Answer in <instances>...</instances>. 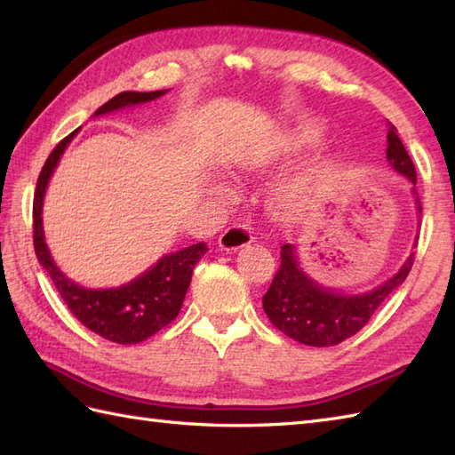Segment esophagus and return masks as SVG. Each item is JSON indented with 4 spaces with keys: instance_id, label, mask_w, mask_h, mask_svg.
<instances>
[{
    "instance_id": "34e87169",
    "label": "esophagus",
    "mask_w": 455,
    "mask_h": 455,
    "mask_svg": "<svg viewBox=\"0 0 455 455\" xmlns=\"http://www.w3.org/2000/svg\"><path fill=\"white\" fill-rule=\"evenodd\" d=\"M252 243V235L250 230L243 225H230L225 228V233L219 236V246L227 252H233V250H240Z\"/></svg>"
}]
</instances>
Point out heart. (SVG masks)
<instances>
[{"label": "heart", "instance_id": "1", "mask_svg": "<svg viewBox=\"0 0 455 455\" xmlns=\"http://www.w3.org/2000/svg\"><path fill=\"white\" fill-rule=\"evenodd\" d=\"M318 140H321V132H318V129H299L297 132H293L291 137L287 139V147L291 150H303V148H311L315 147V144H318ZM259 166H262V160H252L244 164V168L250 170V172H256Z\"/></svg>", "mask_w": 455, "mask_h": 455}]
</instances>
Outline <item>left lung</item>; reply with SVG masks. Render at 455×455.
Masks as SVG:
<instances>
[{"label":"left lung","mask_w":455,"mask_h":455,"mask_svg":"<svg viewBox=\"0 0 455 455\" xmlns=\"http://www.w3.org/2000/svg\"><path fill=\"white\" fill-rule=\"evenodd\" d=\"M387 160L395 172L417 183V170L393 124L387 132ZM412 193L417 196V191ZM417 205L422 212L419 196ZM412 262L414 252L383 285L362 295H342L315 283L299 266L295 246L283 244L282 264L262 297L264 311L277 331L295 342L316 347L336 346L370 323L377 308L407 279Z\"/></svg>","instance_id":"obj_1"}]
</instances>
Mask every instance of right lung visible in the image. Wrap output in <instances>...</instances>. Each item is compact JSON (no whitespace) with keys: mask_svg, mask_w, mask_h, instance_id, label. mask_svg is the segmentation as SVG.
I'll return each instance as SVG.
<instances>
[{"mask_svg":"<svg viewBox=\"0 0 455 455\" xmlns=\"http://www.w3.org/2000/svg\"><path fill=\"white\" fill-rule=\"evenodd\" d=\"M168 90L160 92H123L113 100L103 103L95 115L111 113L129 105L147 103L160 98ZM68 134L56 144V148L46 158L36 180L33 199V244L38 262L51 275L58 293L78 321L92 332L115 344H139L152 334L168 326L178 316L191 283L193 267L205 256L207 244L197 243L160 258L148 272L132 279L131 283L113 289H85L72 279H68L48 252L43 230V199L52 172L66 150L68 142L74 139Z\"/></svg>","mask_w":455,"mask_h":455,"instance_id":"right-lung-1","label":"right lung"}]
</instances>
